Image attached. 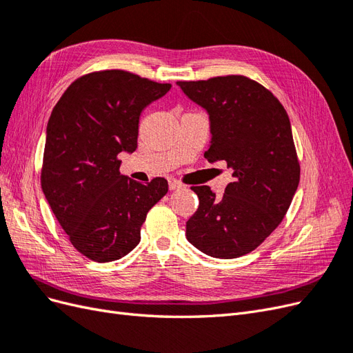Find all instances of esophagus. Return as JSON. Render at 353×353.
Wrapping results in <instances>:
<instances>
[{
	"label": "esophagus",
	"instance_id": "obj_1",
	"mask_svg": "<svg viewBox=\"0 0 353 353\" xmlns=\"http://www.w3.org/2000/svg\"><path fill=\"white\" fill-rule=\"evenodd\" d=\"M179 188H183V184L179 183V181H176V179H169V190H179Z\"/></svg>",
	"mask_w": 353,
	"mask_h": 353
}]
</instances>
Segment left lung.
Returning a JSON list of instances; mask_svg holds the SVG:
<instances>
[{"label":"left lung","instance_id":"obj_1","mask_svg":"<svg viewBox=\"0 0 353 353\" xmlns=\"http://www.w3.org/2000/svg\"><path fill=\"white\" fill-rule=\"evenodd\" d=\"M176 85L209 114L208 162L232 170L221 199L208 185L191 187L199 208L187 240L212 258L248 254L279 227L301 179L290 119L271 91L240 74Z\"/></svg>","mask_w":353,"mask_h":353}]
</instances>
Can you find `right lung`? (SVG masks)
Wrapping results in <instances>:
<instances>
[{
	"label": "right lung",
	"mask_w": 353,
	"mask_h": 353,
	"mask_svg": "<svg viewBox=\"0 0 353 353\" xmlns=\"http://www.w3.org/2000/svg\"><path fill=\"white\" fill-rule=\"evenodd\" d=\"M170 90L125 70L88 73L70 83L47 125L41 185L73 248L97 262L123 258L141 240L147 212L168 181L121 175V153L137 150L148 104Z\"/></svg>",
	"instance_id": "add662e5"
}]
</instances>
